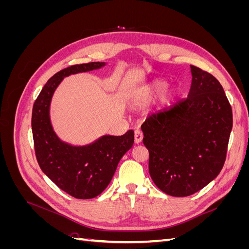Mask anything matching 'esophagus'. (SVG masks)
Segmentation results:
<instances>
[{"label":"esophagus","mask_w":249,"mask_h":249,"mask_svg":"<svg viewBox=\"0 0 249 249\" xmlns=\"http://www.w3.org/2000/svg\"><path fill=\"white\" fill-rule=\"evenodd\" d=\"M143 139V133L140 130H136L135 131V142L139 144V143L142 141Z\"/></svg>","instance_id":"esophagus-1"}]
</instances>
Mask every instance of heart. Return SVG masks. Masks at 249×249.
<instances>
[{
    "mask_svg": "<svg viewBox=\"0 0 249 249\" xmlns=\"http://www.w3.org/2000/svg\"><path fill=\"white\" fill-rule=\"evenodd\" d=\"M168 88V83L165 80H154L147 84L138 87L134 92V99L139 103L150 102L162 95Z\"/></svg>",
    "mask_w": 249,
    "mask_h": 249,
    "instance_id": "heart-1",
    "label": "heart"
}]
</instances>
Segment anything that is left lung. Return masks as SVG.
I'll list each match as a JSON object with an SVG mask.
<instances>
[{
    "label": "left lung",
    "mask_w": 249,
    "mask_h": 249,
    "mask_svg": "<svg viewBox=\"0 0 249 249\" xmlns=\"http://www.w3.org/2000/svg\"><path fill=\"white\" fill-rule=\"evenodd\" d=\"M190 67L187 99L150 115L141 125L150 178L176 197L194 194L219 175L232 129L231 107L219 81Z\"/></svg>",
    "instance_id": "1"
}]
</instances>
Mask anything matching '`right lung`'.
Segmentation results:
<instances>
[{"label":"right lung","instance_id":"right-lung-1","mask_svg":"<svg viewBox=\"0 0 249 249\" xmlns=\"http://www.w3.org/2000/svg\"><path fill=\"white\" fill-rule=\"evenodd\" d=\"M106 64H77L60 71L43 86L33 106L32 133L39 166L60 189L79 199L96 197L106 189L119 161L134 144V131L122 136L103 135L85 145L71 144L60 138L53 127L51 103L64 78L101 70Z\"/></svg>","mask_w":249,"mask_h":249}]
</instances>
